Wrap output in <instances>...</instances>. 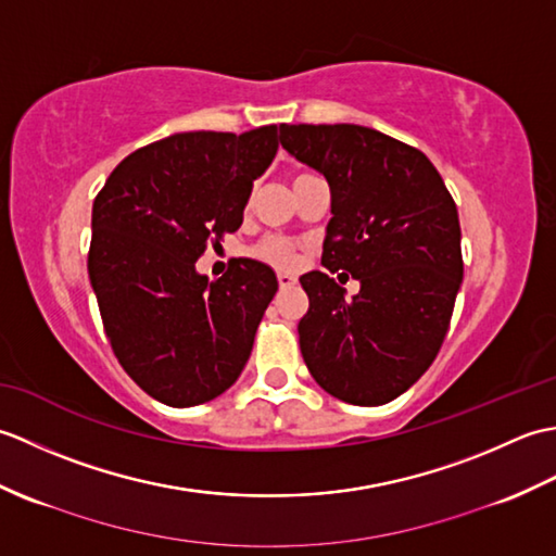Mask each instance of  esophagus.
<instances>
[{
    "instance_id": "34e87169",
    "label": "esophagus",
    "mask_w": 556,
    "mask_h": 556,
    "mask_svg": "<svg viewBox=\"0 0 556 556\" xmlns=\"http://www.w3.org/2000/svg\"><path fill=\"white\" fill-rule=\"evenodd\" d=\"M277 281H279V287L281 289H291V287H296V277H293V275H289V271H279V275H277Z\"/></svg>"
}]
</instances>
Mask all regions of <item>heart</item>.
I'll use <instances>...</instances> for the list:
<instances>
[{
  "instance_id": "b5f03b06",
  "label": "heart",
  "mask_w": 556,
  "mask_h": 556,
  "mask_svg": "<svg viewBox=\"0 0 556 556\" xmlns=\"http://www.w3.org/2000/svg\"><path fill=\"white\" fill-rule=\"evenodd\" d=\"M251 255L271 267H293L299 260V243L287 236L267 233L251 248Z\"/></svg>"
}]
</instances>
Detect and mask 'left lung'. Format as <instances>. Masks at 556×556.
Wrapping results in <instances>:
<instances>
[{
  "label": "left lung",
  "instance_id": "left-lung-1",
  "mask_svg": "<svg viewBox=\"0 0 556 556\" xmlns=\"http://www.w3.org/2000/svg\"><path fill=\"white\" fill-rule=\"evenodd\" d=\"M291 157L320 172L332 193L323 265L301 277L308 313L303 361L327 394L380 406L420 380L440 351L464 279L454 198L420 150L356 124L279 126Z\"/></svg>",
  "mask_w": 556,
  "mask_h": 556
}]
</instances>
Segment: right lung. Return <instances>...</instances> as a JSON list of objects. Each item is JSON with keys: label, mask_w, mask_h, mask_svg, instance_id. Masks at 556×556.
<instances>
[{"label": "right lung", "mask_w": 556, "mask_h": 556, "mask_svg": "<svg viewBox=\"0 0 556 556\" xmlns=\"http://www.w3.org/2000/svg\"><path fill=\"white\" fill-rule=\"evenodd\" d=\"M277 138V126L174 134L116 164L92 203L88 277L104 332L128 377L162 404H205L251 358L275 269L239 257L210 281L195 260L241 227Z\"/></svg>", "instance_id": "obj_1"}]
</instances>
